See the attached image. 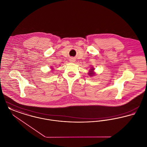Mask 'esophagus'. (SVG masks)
Listing matches in <instances>:
<instances>
[{
	"label": "esophagus",
	"instance_id": "obj_1",
	"mask_svg": "<svg viewBox=\"0 0 147 147\" xmlns=\"http://www.w3.org/2000/svg\"><path fill=\"white\" fill-rule=\"evenodd\" d=\"M70 62L71 63H74L75 61H76V60L74 59V58H71V59H70Z\"/></svg>",
	"mask_w": 147,
	"mask_h": 147
}]
</instances>
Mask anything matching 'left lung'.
<instances>
[{
	"label": "left lung",
	"instance_id": "obj_1",
	"mask_svg": "<svg viewBox=\"0 0 147 147\" xmlns=\"http://www.w3.org/2000/svg\"><path fill=\"white\" fill-rule=\"evenodd\" d=\"M94 70H95V68L94 67H91L90 68V70H89V72H88V74H89V76L90 77H93V76H94L96 74V73L94 71Z\"/></svg>",
	"mask_w": 147,
	"mask_h": 147
}]
</instances>
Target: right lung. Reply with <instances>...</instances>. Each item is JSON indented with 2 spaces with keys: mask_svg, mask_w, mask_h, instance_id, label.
Returning <instances> with one entry per match:
<instances>
[{
  "mask_svg": "<svg viewBox=\"0 0 147 147\" xmlns=\"http://www.w3.org/2000/svg\"><path fill=\"white\" fill-rule=\"evenodd\" d=\"M51 68V71H53V69H54V68H53L52 67H51V68Z\"/></svg>",
  "mask_w": 147,
  "mask_h": 147,
  "instance_id": "right-lung-1",
  "label": "right lung"
}]
</instances>
